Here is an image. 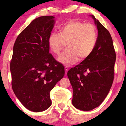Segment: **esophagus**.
<instances>
[{"label": "esophagus", "mask_w": 126, "mask_h": 126, "mask_svg": "<svg viewBox=\"0 0 126 126\" xmlns=\"http://www.w3.org/2000/svg\"><path fill=\"white\" fill-rule=\"evenodd\" d=\"M65 75H66L67 72H68V68L67 66L65 67Z\"/></svg>", "instance_id": "esophagus-1"}]
</instances>
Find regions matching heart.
<instances>
[{"instance_id":"1","label":"heart","mask_w":126,"mask_h":126,"mask_svg":"<svg viewBox=\"0 0 126 126\" xmlns=\"http://www.w3.org/2000/svg\"><path fill=\"white\" fill-rule=\"evenodd\" d=\"M60 34L51 32L48 38V45L54 54H60L67 44L68 49L58 58V61L66 66L88 58L95 49L97 32L95 26L72 20L59 28Z\"/></svg>"}]
</instances>
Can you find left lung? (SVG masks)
I'll return each instance as SVG.
<instances>
[{"mask_svg": "<svg viewBox=\"0 0 126 126\" xmlns=\"http://www.w3.org/2000/svg\"><path fill=\"white\" fill-rule=\"evenodd\" d=\"M91 16L98 30L95 49L88 58L67 73L73 91L72 104L85 111L99 106L107 96L113 82L116 61L111 34L94 15Z\"/></svg>", "mask_w": 126, "mask_h": 126, "instance_id": "1", "label": "left lung"}]
</instances>
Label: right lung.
Returning a JSON list of instances; mask_svg holds the SVG:
<instances>
[{"label":"right lung","instance_id":"add662e5","mask_svg":"<svg viewBox=\"0 0 126 126\" xmlns=\"http://www.w3.org/2000/svg\"><path fill=\"white\" fill-rule=\"evenodd\" d=\"M53 16L35 19L17 37L10 63L12 88L30 111L41 112L51 104L50 92L65 75L64 67L49 53L48 38Z\"/></svg>","mask_w":126,"mask_h":126}]
</instances>
